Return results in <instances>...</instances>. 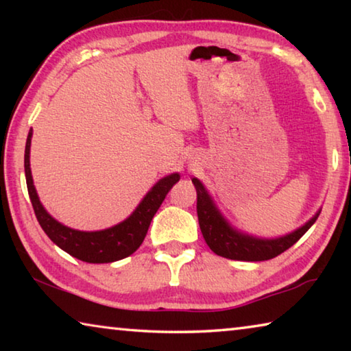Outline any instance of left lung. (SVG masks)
<instances>
[{
    "mask_svg": "<svg viewBox=\"0 0 351 351\" xmlns=\"http://www.w3.org/2000/svg\"><path fill=\"white\" fill-rule=\"evenodd\" d=\"M192 182L197 189V212L201 232H203L207 246L219 257L224 258L240 261H263L274 258L299 241L302 235L311 228L319 217L317 213L316 217H313L310 221L302 226L300 229H297L295 232L285 235L282 239H254V237L243 235L230 229L229 224L224 221V218L219 215L217 207L213 206L203 184L197 178H193Z\"/></svg>",
    "mask_w": 351,
    "mask_h": 351,
    "instance_id": "obj_1",
    "label": "left lung"
}]
</instances>
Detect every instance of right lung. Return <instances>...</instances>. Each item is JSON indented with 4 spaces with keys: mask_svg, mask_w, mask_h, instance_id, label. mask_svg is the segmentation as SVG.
<instances>
[{
    "mask_svg": "<svg viewBox=\"0 0 351 351\" xmlns=\"http://www.w3.org/2000/svg\"><path fill=\"white\" fill-rule=\"evenodd\" d=\"M31 138L32 132H29L25 150L26 184L35 217H37L41 229L45 230L46 235L63 251H66L69 255L82 261H86V263H111V261L122 260L132 255L134 251H138L145 239L148 228H150L154 213L161 207L165 195L173 187V184L180 181V175L173 173L162 178L147 193V197L142 199L138 209L125 221L114 226V228L99 230V232H80V230L69 229L66 226L56 221L41 206L37 192H35L31 164H29Z\"/></svg>",
    "mask_w": 351,
    "mask_h": 351,
    "instance_id": "right-lung-1",
    "label": "right lung"
}]
</instances>
